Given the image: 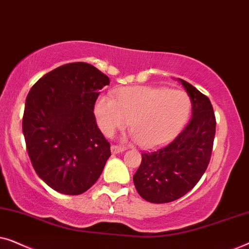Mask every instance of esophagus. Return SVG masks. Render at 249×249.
<instances>
[{
	"mask_svg": "<svg viewBox=\"0 0 249 249\" xmlns=\"http://www.w3.org/2000/svg\"><path fill=\"white\" fill-rule=\"evenodd\" d=\"M124 151H125V147H122V146H118V145H112L111 146L112 154H118V153H122Z\"/></svg>",
	"mask_w": 249,
	"mask_h": 249,
	"instance_id": "esophagus-1",
	"label": "esophagus"
}]
</instances>
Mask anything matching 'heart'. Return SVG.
Instances as JSON below:
<instances>
[{"mask_svg": "<svg viewBox=\"0 0 249 249\" xmlns=\"http://www.w3.org/2000/svg\"><path fill=\"white\" fill-rule=\"evenodd\" d=\"M192 103L185 91L152 86L122 88L114 97L103 95L95 105L98 127L107 136L129 129L142 147L164 144L188 118Z\"/></svg>", "mask_w": 249, "mask_h": 249, "instance_id": "heart-1", "label": "heart"}]
</instances>
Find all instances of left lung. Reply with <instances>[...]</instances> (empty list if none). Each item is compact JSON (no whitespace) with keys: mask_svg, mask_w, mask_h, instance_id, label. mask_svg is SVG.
Wrapping results in <instances>:
<instances>
[{"mask_svg":"<svg viewBox=\"0 0 249 249\" xmlns=\"http://www.w3.org/2000/svg\"><path fill=\"white\" fill-rule=\"evenodd\" d=\"M179 81L192 101V118L170 144L142 153L134 176L138 194L149 203H169L186 195L202 178L212 155L216 121L211 101L193 85Z\"/></svg>","mask_w":249,"mask_h":249,"instance_id":"8db88e82","label":"left lung"}]
</instances>
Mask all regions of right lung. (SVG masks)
Masks as SVG:
<instances>
[{"instance_id": "right-lung-1", "label": "right lung", "mask_w": 249, "mask_h": 249, "mask_svg": "<svg viewBox=\"0 0 249 249\" xmlns=\"http://www.w3.org/2000/svg\"><path fill=\"white\" fill-rule=\"evenodd\" d=\"M108 84L94 66L73 62L44 74L28 93L22 118L27 152L39 178L56 192L85 193L111 156L94 115Z\"/></svg>"}]
</instances>
